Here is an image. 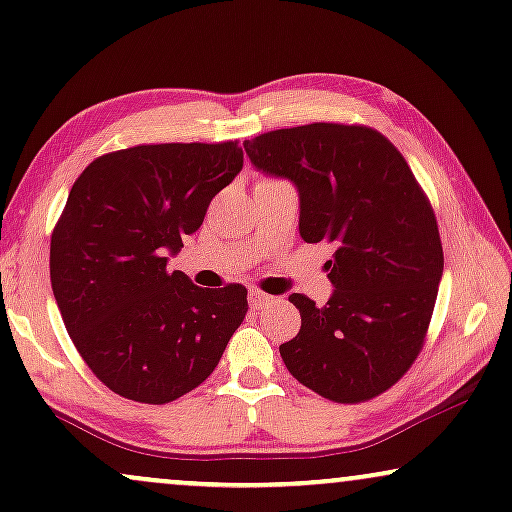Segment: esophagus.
<instances>
[{
    "instance_id": "obj_1",
    "label": "esophagus",
    "mask_w": 512,
    "mask_h": 512,
    "mask_svg": "<svg viewBox=\"0 0 512 512\" xmlns=\"http://www.w3.org/2000/svg\"><path fill=\"white\" fill-rule=\"evenodd\" d=\"M248 303H250L252 310H262V307H267L269 303H272V295H267L262 291H250Z\"/></svg>"
}]
</instances>
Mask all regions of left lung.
<instances>
[{"instance_id": "left-lung-1", "label": "left lung", "mask_w": 512, "mask_h": 512, "mask_svg": "<svg viewBox=\"0 0 512 512\" xmlns=\"http://www.w3.org/2000/svg\"><path fill=\"white\" fill-rule=\"evenodd\" d=\"M250 162L300 193V236L336 248L334 295L303 293L298 336L279 353L300 384L334 403L389 391L417 360L443 274L432 202L386 135L357 123H307L245 140Z\"/></svg>"}]
</instances>
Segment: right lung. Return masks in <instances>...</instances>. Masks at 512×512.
<instances>
[{"label":"right lung","instance_id":"obj_1","mask_svg":"<svg viewBox=\"0 0 512 512\" xmlns=\"http://www.w3.org/2000/svg\"><path fill=\"white\" fill-rule=\"evenodd\" d=\"M243 169L238 140L135 145L97 157L52 231L49 279L73 346L107 389L164 405L197 389L248 312L240 283L166 269Z\"/></svg>","mask_w":512,"mask_h":512}]
</instances>
